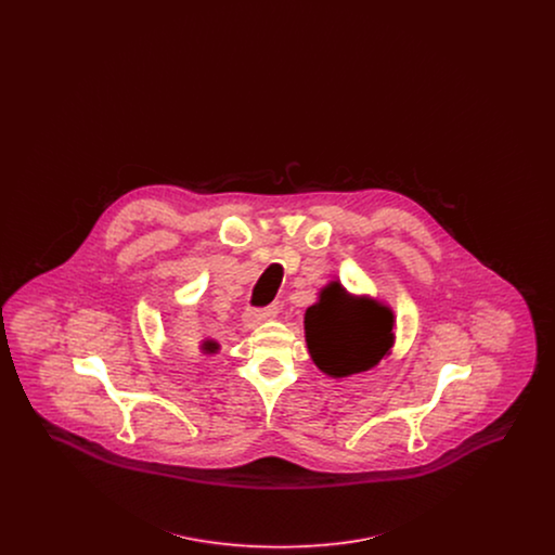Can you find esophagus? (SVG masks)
<instances>
[{"label": "esophagus", "mask_w": 555, "mask_h": 555, "mask_svg": "<svg viewBox=\"0 0 555 555\" xmlns=\"http://www.w3.org/2000/svg\"><path fill=\"white\" fill-rule=\"evenodd\" d=\"M279 310H281V306H279V304H270V306H266V308L247 310V312H245V322H247V324L262 322V320H268V318L276 317V314H279Z\"/></svg>", "instance_id": "1"}]
</instances>
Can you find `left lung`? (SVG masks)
<instances>
[{
	"mask_svg": "<svg viewBox=\"0 0 555 555\" xmlns=\"http://www.w3.org/2000/svg\"><path fill=\"white\" fill-rule=\"evenodd\" d=\"M391 310L353 299L339 283L320 293L306 312V341L312 360L331 376H347L376 366L393 345Z\"/></svg>",
	"mask_w": 555,
	"mask_h": 555,
	"instance_id": "1",
	"label": "left lung"
}]
</instances>
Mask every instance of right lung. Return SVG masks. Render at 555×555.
<instances>
[{
	"label": "right lung",
	"instance_id": "right-lung-1",
	"mask_svg": "<svg viewBox=\"0 0 555 555\" xmlns=\"http://www.w3.org/2000/svg\"><path fill=\"white\" fill-rule=\"evenodd\" d=\"M204 349H208V351H214V349H216V345L206 344V345H204Z\"/></svg>",
	"mask_w": 555,
	"mask_h": 555
}]
</instances>
